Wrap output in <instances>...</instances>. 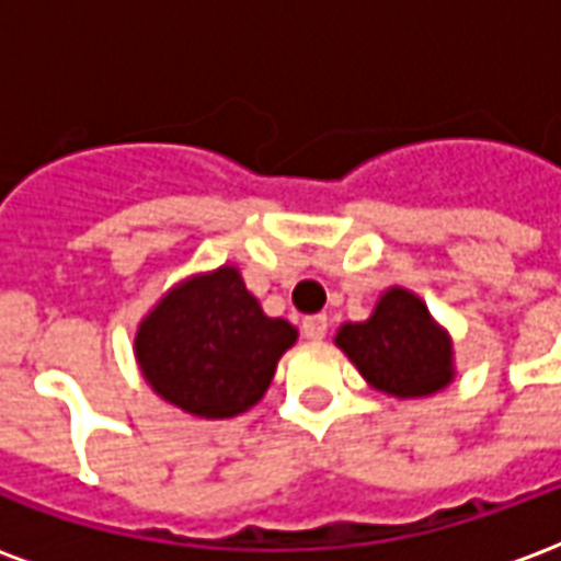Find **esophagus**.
Returning a JSON list of instances; mask_svg holds the SVG:
<instances>
[{
	"label": "esophagus",
	"instance_id": "34e87169",
	"mask_svg": "<svg viewBox=\"0 0 561 561\" xmlns=\"http://www.w3.org/2000/svg\"><path fill=\"white\" fill-rule=\"evenodd\" d=\"M300 330H304L306 340H312V342L324 340V336H328V316H306Z\"/></svg>",
	"mask_w": 561,
	"mask_h": 561
}]
</instances>
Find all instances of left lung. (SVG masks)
I'll list each match as a JSON object with an SVG mask.
<instances>
[{
    "instance_id": "1",
    "label": "left lung",
    "mask_w": 561,
    "mask_h": 561,
    "mask_svg": "<svg viewBox=\"0 0 561 561\" xmlns=\"http://www.w3.org/2000/svg\"><path fill=\"white\" fill-rule=\"evenodd\" d=\"M336 345L373 388L393 397H426L454 378L450 340L414 294L390 288L364 324H345Z\"/></svg>"
}]
</instances>
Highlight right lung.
Masks as SVG:
<instances>
[{"label":"right lung","mask_w":561,"mask_h":561,"mask_svg":"<svg viewBox=\"0 0 561 561\" xmlns=\"http://www.w3.org/2000/svg\"><path fill=\"white\" fill-rule=\"evenodd\" d=\"M297 330L267 318L240 273L221 267L176 285L138 330L135 352L152 390L197 417L252 409Z\"/></svg>","instance_id":"1"}]
</instances>
